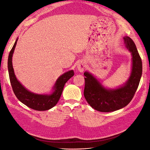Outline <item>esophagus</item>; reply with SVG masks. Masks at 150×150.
<instances>
[{
	"mask_svg": "<svg viewBox=\"0 0 150 150\" xmlns=\"http://www.w3.org/2000/svg\"><path fill=\"white\" fill-rule=\"evenodd\" d=\"M84 67H85L84 63L83 62H80L78 63V64L77 66V68L79 70V71L82 72L84 69Z\"/></svg>",
	"mask_w": 150,
	"mask_h": 150,
	"instance_id": "obj_1",
	"label": "esophagus"
}]
</instances>
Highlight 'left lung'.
<instances>
[{
  "instance_id": "1",
  "label": "left lung",
  "mask_w": 150,
  "mask_h": 150,
  "mask_svg": "<svg viewBox=\"0 0 150 150\" xmlns=\"http://www.w3.org/2000/svg\"><path fill=\"white\" fill-rule=\"evenodd\" d=\"M126 48L132 55V71L127 81L116 88H107L89 71H85L84 95L88 103L100 112H111L127 106L137 90L142 72V64L134 42L124 37Z\"/></svg>"
}]
</instances>
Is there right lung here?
<instances>
[{"label": "right lung", "instance_id": "right-lung-1", "mask_svg": "<svg viewBox=\"0 0 150 150\" xmlns=\"http://www.w3.org/2000/svg\"><path fill=\"white\" fill-rule=\"evenodd\" d=\"M18 38L9 54L8 60V68L13 90L16 97L22 103L31 109L37 111H46L52 108L58 103L61 96L66 82L74 75L73 70H69L57 79L52 90L47 94H38L29 91L22 85L16 77L12 64V57L14 53Z\"/></svg>", "mask_w": 150, "mask_h": 150}]
</instances>
